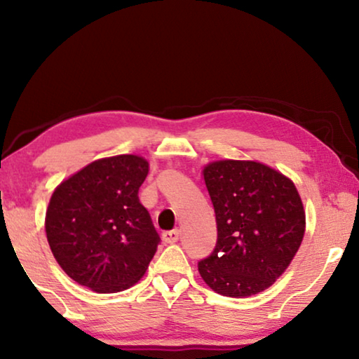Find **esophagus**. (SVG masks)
<instances>
[{"label":"esophagus","instance_id":"1","mask_svg":"<svg viewBox=\"0 0 359 359\" xmlns=\"http://www.w3.org/2000/svg\"><path fill=\"white\" fill-rule=\"evenodd\" d=\"M180 230H171V232H165L163 235H161V238H163L165 243H176L180 240Z\"/></svg>","mask_w":359,"mask_h":359}]
</instances>
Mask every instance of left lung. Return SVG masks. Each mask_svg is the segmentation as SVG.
Segmentation results:
<instances>
[{"instance_id": "1", "label": "left lung", "mask_w": 359, "mask_h": 359, "mask_svg": "<svg viewBox=\"0 0 359 359\" xmlns=\"http://www.w3.org/2000/svg\"><path fill=\"white\" fill-rule=\"evenodd\" d=\"M217 222V245L199 274L217 294L250 297L286 271L306 232V210L291 178L255 160L203 168Z\"/></svg>"}]
</instances>
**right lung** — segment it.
Listing matches in <instances>:
<instances>
[{"instance_id":"add662e5","label":"right lung","mask_w":359,"mask_h":359,"mask_svg":"<svg viewBox=\"0 0 359 359\" xmlns=\"http://www.w3.org/2000/svg\"><path fill=\"white\" fill-rule=\"evenodd\" d=\"M149 161L116 155L91 161L52 193L47 242L60 268L100 294L140 281L156 252L158 233L139 201Z\"/></svg>"}]
</instances>
